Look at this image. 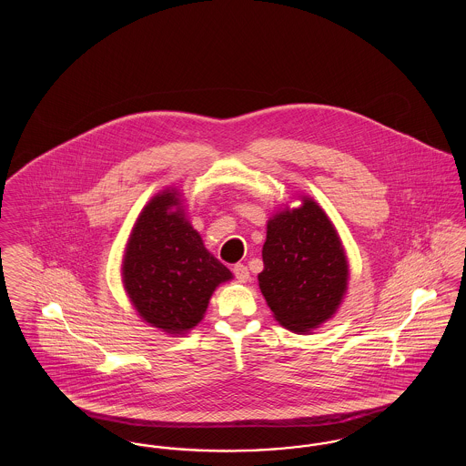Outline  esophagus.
Returning a JSON list of instances; mask_svg holds the SVG:
<instances>
[{
    "instance_id": "34e87169",
    "label": "esophagus",
    "mask_w": 466,
    "mask_h": 466,
    "mask_svg": "<svg viewBox=\"0 0 466 466\" xmlns=\"http://www.w3.org/2000/svg\"><path fill=\"white\" fill-rule=\"evenodd\" d=\"M232 272H234V276H236V279H238L239 283H246V281L249 279V270H248V267L243 266V264H236L234 268H232Z\"/></svg>"
}]
</instances>
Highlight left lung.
Masks as SVG:
<instances>
[{
    "mask_svg": "<svg viewBox=\"0 0 466 466\" xmlns=\"http://www.w3.org/2000/svg\"><path fill=\"white\" fill-rule=\"evenodd\" d=\"M300 199L299 208H285L267 222L258 287L285 329L306 333L339 309L350 267L327 213L310 198Z\"/></svg>",
    "mask_w": 466,
    "mask_h": 466,
    "instance_id": "obj_1",
    "label": "left lung"
}]
</instances>
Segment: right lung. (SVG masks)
I'll list each match as a JSON object with an SVG mask.
<instances>
[{
	"instance_id": "right-lung-1",
	"label": "right lung",
	"mask_w": 466,
	"mask_h": 466,
	"mask_svg": "<svg viewBox=\"0 0 466 466\" xmlns=\"http://www.w3.org/2000/svg\"><path fill=\"white\" fill-rule=\"evenodd\" d=\"M232 272L217 260L185 218L177 190H164L143 208L126 246L122 281L148 325L181 335L194 329L218 285Z\"/></svg>"
}]
</instances>
